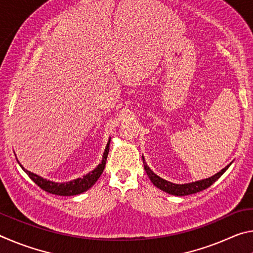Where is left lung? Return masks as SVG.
I'll list each match as a JSON object with an SVG mask.
<instances>
[{
  "mask_svg": "<svg viewBox=\"0 0 253 253\" xmlns=\"http://www.w3.org/2000/svg\"><path fill=\"white\" fill-rule=\"evenodd\" d=\"M143 163H144V169L146 170V173L148 175V177L151 178L152 183L155 185L156 187L161 188L162 191L166 192V193L172 194V195H176V196H184V195H190V194H194L198 193V192H201L208 188L209 186H211L212 184L219 179L221 177V175L223 174L226 169H229V166L231 165V163L225 166L223 169H221L219 173H216L213 176L205 178V179H201V181H196V182H192V183H187V184H175L172 182L166 181V179L162 178L156 175L153 170L148 168L146 162H145L144 157H143Z\"/></svg>",
  "mask_w": 253,
  "mask_h": 253,
  "instance_id": "obj_1",
  "label": "left lung"
}]
</instances>
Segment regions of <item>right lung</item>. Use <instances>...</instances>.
<instances>
[{
    "label": "right lung",
    "mask_w": 253,
    "mask_h": 253,
    "mask_svg": "<svg viewBox=\"0 0 253 253\" xmlns=\"http://www.w3.org/2000/svg\"><path fill=\"white\" fill-rule=\"evenodd\" d=\"M109 144H110V139L107 143L106 149L104 152V156H102V161L97 168L92 170V172L88 173L87 175L81 178H77L74 179V181L70 182H65V183H55L52 181H49V179L43 178L39 176V175L31 173L30 170L25 169L22 165L20 164L21 168L23 169L25 173L29 175V177L32 179V181L37 184L38 186H40L42 190L48 192V193L51 194H55V195H62V196H71V195H77L80 193H84L87 190H89L93 184H95L98 178L100 177V175L102 174L105 169V165H106V161H107V156H108V152H109Z\"/></svg>",
    "instance_id": "1"
}]
</instances>
